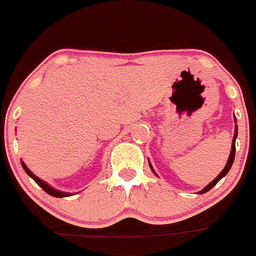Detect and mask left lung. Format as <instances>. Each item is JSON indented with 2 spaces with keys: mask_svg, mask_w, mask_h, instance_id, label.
<instances>
[{
  "mask_svg": "<svg viewBox=\"0 0 256 256\" xmlns=\"http://www.w3.org/2000/svg\"><path fill=\"white\" fill-rule=\"evenodd\" d=\"M236 138H237V126H236V130H234V141H232V150H230V158H228V162H227V164H226V166H224V169H223V170L220 172V174H219L218 177L216 178V180H212V182H210L209 184H208L206 187H205L204 190H201L200 191V194H205V192H208V191H210V190L212 188V187L216 186V183L219 182V180H222V178L224 177L226 174L228 173V172H230V166H232V164H234V152H236ZM150 168L152 169V166H151V164H150Z\"/></svg>",
  "mask_w": 256,
  "mask_h": 256,
  "instance_id": "obj_1",
  "label": "left lung"
}]
</instances>
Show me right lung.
Listing matches in <instances>:
<instances>
[{"label": "right lung", "mask_w": 256, "mask_h": 256, "mask_svg": "<svg viewBox=\"0 0 256 256\" xmlns=\"http://www.w3.org/2000/svg\"><path fill=\"white\" fill-rule=\"evenodd\" d=\"M22 168H24V170L26 172V174H28L29 177L33 178V180H34V182L37 183L38 186H40V188L44 190V192H47L48 195L55 196V198H66V196H72V194H68V192H60V191H58V190L50 187L46 182H44V180H40V178H38V177H36L34 174L32 173V172L29 170L28 168H26V164H24V162H22Z\"/></svg>", "instance_id": "1"}]
</instances>
